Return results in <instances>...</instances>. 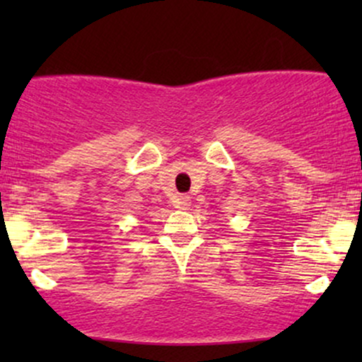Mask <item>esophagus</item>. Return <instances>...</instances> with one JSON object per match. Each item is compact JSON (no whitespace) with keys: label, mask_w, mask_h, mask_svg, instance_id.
Segmentation results:
<instances>
[{"label":"esophagus","mask_w":362,"mask_h":362,"mask_svg":"<svg viewBox=\"0 0 362 362\" xmlns=\"http://www.w3.org/2000/svg\"><path fill=\"white\" fill-rule=\"evenodd\" d=\"M189 206H190V197L187 194H182V195H178V199H177V207L178 209H189Z\"/></svg>","instance_id":"1"}]
</instances>
